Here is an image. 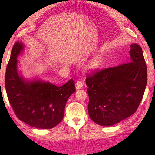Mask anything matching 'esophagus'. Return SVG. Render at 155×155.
I'll return each mask as SVG.
<instances>
[{
	"label": "esophagus",
	"mask_w": 155,
	"mask_h": 155,
	"mask_svg": "<svg viewBox=\"0 0 155 155\" xmlns=\"http://www.w3.org/2000/svg\"><path fill=\"white\" fill-rule=\"evenodd\" d=\"M83 86V83L81 81H77V83H76L75 87H76V89H77V90H79V89L82 87Z\"/></svg>",
	"instance_id": "esophagus-1"
}]
</instances>
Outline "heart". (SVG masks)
I'll list each match as a JSON object with an SVG mask.
<instances>
[{"mask_svg": "<svg viewBox=\"0 0 155 155\" xmlns=\"http://www.w3.org/2000/svg\"><path fill=\"white\" fill-rule=\"evenodd\" d=\"M101 65V59L99 58H95L91 60L89 64V68L91 70H95L100 67Z\"/></svg>", "mask_w": 155, "mask_h": 155, "instance_id": "obj_1", "label": "heart"}]
</instances>
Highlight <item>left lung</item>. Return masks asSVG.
<instances>
[{"instance_id":"8db88e82","label":"left lung","mask_w":155,"mask_h":155,"mask_svg":"<svg viewBox=\"0 0 155 155\" xmlns=\"http://www.w3.org/2000/svg\"><path fill=\"white\" fill-rule=\"evenodd\" d=\"M129 52V62L87 75L89 115L99 125L109 127L130 117L142 100L147 83L142 49L132 44Z\"/></svg>"}]
</instances>
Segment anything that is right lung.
Instances as JSON below:
<instances>
[{"label":"right lung","instance_id":"1","mask_svg":"<svg viewBox=\"0 0 155 155\" xmlns=\"http://www.w3.org/2000/svg\"><path fill=\"white\" fill-rule=\"evenodd\" d=\"M23 48L22 43L14 44L7 66L5 84L9 101L22 122L37 128H52L64 118L66 102L76 91L74 82L70 79L58 87L40 79H25L17 67V57Z\"/></svg>","mask_w":155,"mask_h":155}]
</instances>
